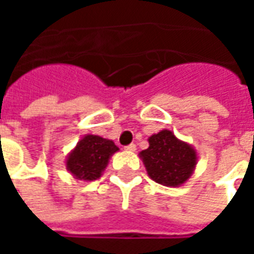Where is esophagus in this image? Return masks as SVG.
Listing matches in <instances>:
<instances>
[{
    "label": "esophagus",
    "instance_id": "obj_1",
    "mask_svg": "<svg viewBox=\"0 0 254 254\" xmlns=\"http://www.w3.org/2000/svg\"><path fill=\"white\" fill-rule=\"evenodd\" d=\"M125 149H127V151H130V152H133V151H136V144H129V145H127V147H125Z\"/></svg>",
    "mask_w": 254,
    "mask_h": 254
}]
</instances>
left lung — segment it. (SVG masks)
I'll return each mask as SVG.
<instances>
[{
    "label": "left lung",
    "mask_w": 254,
    "mask_h": 254,
    "mask_svg": "<svg viewBox=\"0 0 254 254\" xmlns=\"http://www.w3.org/2000/svg\"><path fill=\"white\" fill-rule=\"evenodd\" d=\"M149 147L140 158L151 180L163 187L176 188L190 178L197 165V152L190 144L163 129L148 138Z\"/></svg>",
    "instance_id": "left-lung-1"
}]
</instances>
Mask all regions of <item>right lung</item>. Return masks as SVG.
<instances>
[{
  "mask_svg": "<svg viewBox=\"0 0 254 254\" xmlns=\"http://www.w3.org/2000/svg\"><path fill=\"white\" fill-rule=\"evenodd\" d=\"M118 149L113 140L85 134L66 156V170L76 180L95 181L103 174L111 155Z\"/></svg>",
  "mask_w": 254,
  "mask_h": 254,
  "instance_id": "right-lung-1",
  "label": "right lung"
}]
</instances>
